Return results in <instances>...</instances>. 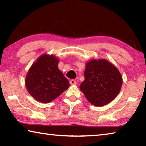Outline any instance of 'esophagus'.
I'll return each mask as SVG.
<instances>
[{"label": "esophagus", "mask_w": 146, "mask_h": 146, "mask_svg": "<svg viewBox=\"0 0 146 146\" xmlns=\"http://www.w3.org/2000/svg\"><path fill=\"white\" fill-rule=\"evenodd\" d=\"M70 82V84H71V85H75L76 84V80H74V79H72V80H71Z\"/></svg>", "instance_id": "34e87169"}]
</instances>
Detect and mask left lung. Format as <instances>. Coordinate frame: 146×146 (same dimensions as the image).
<instances>
[{
    "label": "left lung",
    "instance_id": "obj_1",
    "mask_svg": "<svg viewBox=\"0 0 146 146\" xmlns=\"http://www.w3.org/2000/svg\"><path fill=\"white\" fill-rule=\"evenodd\" d=\"M84 77L80 90L91 104L98 107L114 100L122 84V76L119 71L106 59L88 62Z\"/></svg>",
    "mask_w": 146,
    "mask_h": 146
}]
</instances>
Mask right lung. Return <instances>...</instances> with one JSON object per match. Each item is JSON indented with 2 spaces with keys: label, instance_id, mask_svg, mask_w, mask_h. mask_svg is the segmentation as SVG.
<instances>
[{
  "label": "right lung",
  "instance_id": "add662e5",
  "mask_svg": "<svg viewBox=\"0 0 146 146\" xmlns=\"http://www.w3.org/2000/svg\"><path fill=\"white\" fill-rule=\"evenodd\" d=\"M58 62L54 55L44 54L29 68L26 77V87L38 102H51L70 86L68 79L58 70Z\"/></svg>",
  "mask_w": 146,
  "mask_h": 146
}]
</instances>
